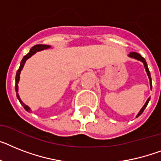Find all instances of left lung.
Wrapping results in <instances>:
<instances>
[{
  "mask_svg": "<svg viewBox=\"0 0 161 161\" xmlns=\"http://www.w3.org/2000/svg\"><path fill=\"white\" fill-rule=\"evenodd\" d=\"M129 57L131 58H134V59H136V60H140V61H142L143 63V64H144V67H145L146 69V71H147V75H148V78H149V80H150V87H151V89L152 88V78H151V74H150V71H149V69H148V66H147V62H146V60L144 59V58L140 54L137 53V52H130V54L129 55ZM150 99H151V97H149L148 99H147V101H146V103L145 105L143 106V107L142 108L141 110L139 111V113L137 114V118L138 117V116L141 115L142 114V112L144 111V110H145V108L147 107V104H148V102H149Z\"/></svg>",
  "mask_w": 161,
  "mask_h": 161,
  "instance_id": "obj_1",
  "label": "left lung"
}]
</instances>
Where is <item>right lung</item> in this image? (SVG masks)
I'll list each match as a JSON object with an SVG mask.
<instances>
[{"instance_id": "add662e5", "label": "right lung", "mask_w": 161, "mask_h": 161, "mask_svg": "<svg viewBox=\"0 0 161 161\" xmlns=\"http://www.w3.org/2000/svg\"><path fill=\"white\" fill-rule=\"evenodd\" d=\"M50 47H50L49 45H41V44H39V45H36V46H34V47H32V48L30 49V51H29V52H28V53L26 55H24V56L23 60H21V62H20L19 68V69L17 70V73H16V77H15L16 96H17V98H18V100L19 101L20 104H21V105L23 106V107L25 109V110H27L28 112L31 111L30 108L28 107V106H26V105H25V104H24L22 101H21V99H20V97H19V93H18V83H19V81L20 73H21V70H22L23 67H24V64H25V62H26V60H28V58H30L32 55H34V54L36 53L37 51L48 49V48H50Z\"/></svg>"}]
</instances>
